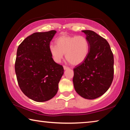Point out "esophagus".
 Wrapping results in <instances>:
<instances>
[{
  "mask_svg": "<svg viewBox=\"0 0 130 130\" xmlns=\"http://www.w3.org/2000/svg\"><path fill=\"white\" fill-rule=\"evenodd\" d=\"M63 69H64V70H66V69H69V67H67V66H63Z\"/></svg>",
  "mask_w": 130,
  "mask_h": 130,
  "instance_id": "obj_1",
  "label": "esophagus"
}]
</instances>
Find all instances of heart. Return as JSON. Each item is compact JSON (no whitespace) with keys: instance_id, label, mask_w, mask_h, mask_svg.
<instances>
[{"instance_id":"1","label":"heart","mask_w":130,"mask_h":130,"mask_svg":"<svg viewBox=\"0 0 130 130\" xmlns=\"http://www.w3.org/2000/svg\"><path fill=\"white\" fill-rule=\"evenodd\" d=\"M56 44L49 46L50 54L56 62H59L65 54L66 59L71 64L79 65L85 60L89 51V43L83 36H61L56 40Z\"/></svg>"}]
</instances>
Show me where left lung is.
<instances>
[{"label":"left lung","instance_id":"1","mask_svg":"<svg viewBox=\"0 0 130 130\" xmlns=\"http://www.w3.org/2000/svg\"><path fill=\"white\" fill-rule=\"evenodd\" d=\"M82 32L87 36L89 51L85 60L73 69V85L82 97L94 100L105 93L112 83L114 58L106 39L92 30Z\"/></svg>","mask_w":130,"mask_h":130}]
</instances>
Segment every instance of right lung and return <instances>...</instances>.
<instances>
[{"instance_id": "add662e5", "label": "right lung", "mask_w": 130, "mask_h": 130, "mask_svg": "<svg viewBox=\"0 0 130 130\" xmlns=\"http://www.w3.org/2000/svg\"><path fill=\"white\" fill-rule=\"evenodd\" d=\"M56 32L52 30L34 33L17 48L15 71L18 85L22 92L35 101L45 102L54 97L63 74V67L53 60L49 51Z\"/></svg>"}]
</instances>
